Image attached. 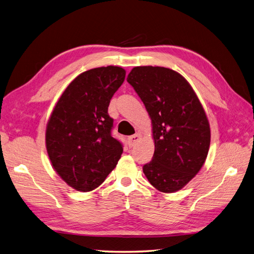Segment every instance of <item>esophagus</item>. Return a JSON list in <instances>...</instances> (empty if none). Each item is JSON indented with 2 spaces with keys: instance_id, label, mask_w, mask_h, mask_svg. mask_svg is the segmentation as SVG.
Segmentation results:
<instances>
[{
  "instance_id": "obj_1",
  "label": "esophagus",
  "mask_w": 254,
  "mask_h": 254,
  "mask_svg": "<svg viewBox=\"0 0 254 254\" xmlns=\"http://www.w3.org/2000/svg\"><path fill=\"white\" fill-rule=\"evenodd\" d=\"M140 139H141V134L140 133H135L134 135L129 136L128 140H127V143H128L129 147H133V146L140 141Z\"/></svg>"
}]
</instances>
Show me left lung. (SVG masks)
I'll return each instance as SVG.
<instances>
[{
  "instance_id": "obj_1",
  "label": "left lung",
  "mask_w": 254,
  "mask_h": 254,
  "mask_svg": "<svg viewBox=\"0 0 254 254\" xmlns=\"http://www.w3.org/2000/svg\"><path fill=\"white\" fill-rule=\"evenodd\" d=\"M127 81L151 119L155 152L143 172L151 186L174 193L200 171L209 152V121L187 79L163 66H135Z\"/></svg>"
}]
</instances>
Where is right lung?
I'll return each mask as SVG.
<instances>
[{"label":"right lung","instance_id":"right-lung-1","mask_svg":"<svg viewBox=\"0 0 254 254\" xmlns=\"http://www.w3.org/2000/svg\"><path fill=\"white\" fill-rule=\"evenodd\" d=\"M125 75L114 65L81 73L52 112L45 132L48 155L54 170L76 190L98 188L123 153L122 143L111 134L108 107Z\"/></svg>","mask_w":254,"mask_h":254}]
</instances>
